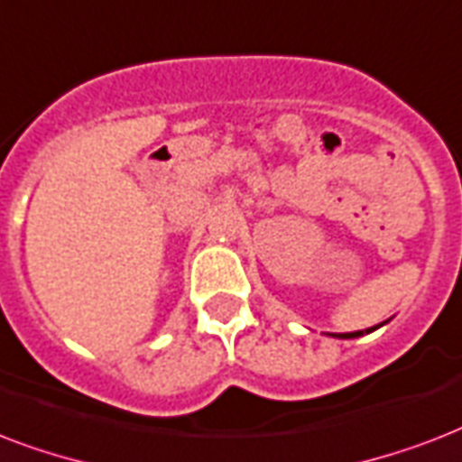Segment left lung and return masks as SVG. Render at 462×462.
Returning a JSON list of instances; mask_svg holds the SVG:
<instances>
[{
    "label": "left lung",
    "mask_w": 462,
    "mask_h": 462,
    "mask_svg": "<svg viewBox=\"0 0 462 462\" xmlns=\"http://www.w3.org/2000/svg\"><path fill=\"white\" fill-rule=\"evenodd\" d=\"M381 325H383V323H381ZM381 325H376V328H381ZM376 328H368L366 332H374ZM366 332L356 330V332H339V335H332V332H330V335H332V337H339V339H354V337H361V335H366Z\"/></svg>",
    "instance_id": "8db88e82"
}]
</instances>
